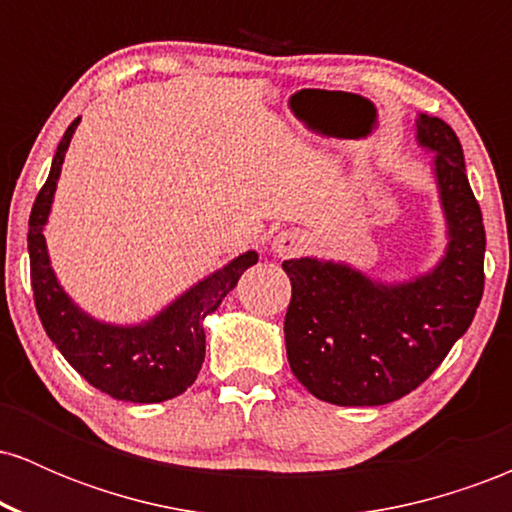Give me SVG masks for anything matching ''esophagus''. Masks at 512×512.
I'll use <instances>...</instances> for the list:
<instances>
[{
	"mask_svg": "<svg viewBox=\"0 0 512 512\" xmlns=\"http://www.w3.org/2000/svg\"><path fill=\"white\" fill-rule=\"evenodd\" d=\"M303 248L305 243L298 233H279V236L274 238V252H279L281 257L296 255V252H301Z\"/></svg>",
	"mask_w": 512,
	"mask_h": 512,
	"instance_id": "esophagus-1",
	"label": "esophagus"
}]
</instances>
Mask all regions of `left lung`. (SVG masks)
Masks as SVG:
<instances>
[{"mask_svg": "<svg viewBox=\"0 0 512 512\" xmlns=\"http://www.w3.org/2000/svg\"><path fill=\"white\" fill-rule=\"evenodd\" d=\"M416 139L436 151L450 245L428 276L373 284L346 264L286 260L291 279L286 354L310 395L339 407H378L416 390L472 325L484 296L486 231L464 173L457 134L440 117H416Z\"/></svg>", "mask_w": 512, "mask_h": 512, "instance_id": "obj_1", "label": "left lung"}]
</instances>
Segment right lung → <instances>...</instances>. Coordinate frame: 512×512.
I'll list each match as a JSON object with an SVG mask.
<instances>
[{
	"label": "right lung",
	"instance_id": "1",
	"mask_svg": "<svg viewBox=\"0 0 512 512\" xmlns=\"http://www.w3.org/2000/svg\"><path fill=\"white\" fill-rule=\"evenodd\" d=\"M76 125L79 117L64 132L52 158L48 180L40 187L28 219L35 310L52 344L96 390L122 402H166L182 395L197 380L207 349L204 317L219 308L226 293L238 284L240 274L257 262V252H245L209 279L199 281L195 289L180 296L146 325L113 327L81 313L52 274L43 236L64 151L72 142Z\"/></svg>",
	"mask_w": 512,
	"mask_h": 512
}]
</instances>
